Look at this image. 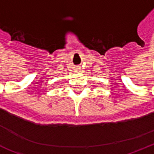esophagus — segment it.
Masks as SVG:
<instances>
[{
	"label": "esophagus",
	"instance_id": "obj_1",
	"mask_svg": "<svg viewBox=\"0 0 154 154\" xmlns=\"http://www.w3.org/2000/svg\"><path fill=\"white\" fill-rule=\"evenodd\" d=\"M77 71H79V70H80V67H77Z\"/></svg>",
	"mask_w": 154,
	"mask_h": 154
}]
</instances>
